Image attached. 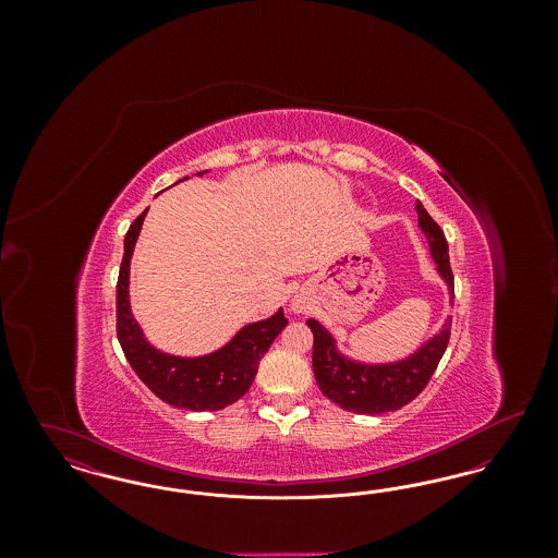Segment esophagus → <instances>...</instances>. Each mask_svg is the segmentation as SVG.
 Instances as JSON below:
<instances>
[{
  "label": "esophagus",
  "mask_w": 558,
  "mask_h": 558,
  "mask_svg": "<svg viewBox=\"0 0 558 558\" xmlns=\"http://www.w3.org/2000/svg\"><path fill=\"white\" fill-rule=\"evenodd\" d=\"M291 310L294 314H305L310 310V301L301 294H294L291 299Z\"/></svg>",
  "instance_id": "34e87169"
}]
</instances>
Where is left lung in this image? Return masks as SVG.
Segmentation results:
<instances>
[{
    "mask_svg": "<svg viewBox=\"0 0 558 558\" xmlns=\"http://www.w3.org/2000/svg\"><path fill=\"white\" fill-rule=\"evenodd\" d=\"M416 213L418 228L423 230L428 242L435 269L448 287L450 301H453V276L446 236L421 205V201L416 203ZM307 326L314 332L312 364L322 393L347 412L385 414L403 408L425 389L450 341L451 316H448L441 330L433 335L414 353L396 362L383 364L360 362L343 355L337 347V339L330 335L328 328L319 324L318 319H307Z\"/></svg>",
    "mask_w": 558,
    "mask_h": 558,
    "instance_id": "left-lung-1",
    "label": "left lung"
}]
</instances>
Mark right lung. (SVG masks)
<instances>
[{
  "label": "right lung",
  "mask_w": 558,
  "mask_h": 558,
  "mask_svg": "<svg viewBox=\"0 0 558 558\" xmlns=\"http://www.w3.org/2000/svg\"><path fill=\"white\" fill-rule=\"evenodd\" d=\"M207 171H201L203 175ZM187 180V178H184ZM180 180V182H184ZM146 211L125 234V253L117 282V337L140 380L169 405L192 412H215L239 401L251 387L259 360L289 319L278 310L274 316L242 326L239 332L207 355L184 357L160 351L144 337L130 305V266Z\"/></svg>",
  "instance_id": "right-lung-1"
}]
</instances>
